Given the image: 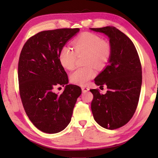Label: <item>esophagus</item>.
<instances>
[{
	"mask_svg": "<svg viewBox=\"0 0 158 158\" xmlns=\"http://www.w3.org/2000/svg\"><path fill=\"white\" fill-rule=\"evenodd\" d=\"M89 88H88V87H82V92H88V91L89 90Z\"/></svg>",
	"mask_w": 158,
	"mask_h": 158,
	"instance_id": "esophagus-1",
	"label": "esophagus"
}]
</instances>
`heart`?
<instances>
[{"label": "heart", "instance_id": "obj_1", "mask_svg": "<svg viewBox=\"0 0 158 158\" xmlns=\"http://www.w3.org/2000/svg\"><path fill=\"white\" fill-rule=\"evenodd\" d=\"M74 51L69 46L62 47L59 58L64 68L72 70L76 64L78 56L85 54L84 63L88 64L79 67L70 74V81L77 85H85L95 74L94 66L98 68L106 65L111 58L112 48L110 43L98 35L84 32L73 41Z\"/></svg>", "mask_w": 158, "mask_h": 158}]
</instances>
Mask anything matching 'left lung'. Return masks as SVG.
Listing matches in <instances>:
<instances>
[{
  "mask_svg": "<svg viewBox=\"0 0 158 158\" xmlns=\"http://www.w3.org/2000/svg\"><path fill=\"white\" fill-rule=\"evenodd\" d=\"M109 37L112 53L109 64L96 78L95 84L107 85L106 94L90 89L93 116L100 126L109 130L120 128L131 120L139 101L142 85V66L132 41L114 27L91 28Z\"/></svg>",
  "mask_w": 158,
  "mask_h": 158,
  "instance_id": "1",
  "label": "left lung"
}]
</instances>
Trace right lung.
<instances>
[{"instance_id": "right-lung-1", "label": "right lung", "mask_w": 158, "mask_h": 158, "mask_svg": "<svg viewBox=\"0 0 158 158\" xmlns=\"http://www.w3.org/2000/svg\"><path fill=\"white\" fill-rule=\"evenodd\" d=\"M79 28L43 31L27 40L18 61L19 91L28 118L41 131L54 134L62 131L71 121L73 109L82 89L69 84L68 76L59 55L66 42ZM59 85L64 92H54Z\"/></svg>"}]
</instances>
